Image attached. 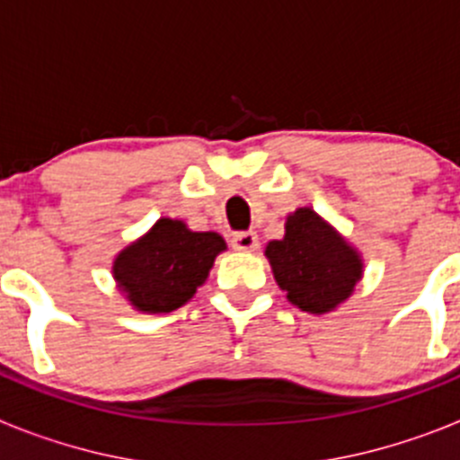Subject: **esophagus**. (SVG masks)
I'll return each mask as SVG.
<instances>
[{"label":"esophagus","instance_id":"obj_1","mask_svg":"<svg viewBox=\"0 0 460 460\" xmlns=\"http://www.w3.org/2000/svg\"><path fill=\"white\" fill-rule=\"evenodd\" d=\"M233 246L237 251H255L258 249V234L255 233H234L233 234Z\"/></svg>","mask_w":460,"mask_h":460}]
</instances>
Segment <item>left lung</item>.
Listing matches in <instances>:
<instances>
[{
    "instance_id": "8db88e82",
    "label": "left lung",
    "mask_w": 460,
    "mask_h": 460,
    "mask_svg": "<svg viewBox=\"0 0 460 460\" xmlns=\"http://www.w3.org/2000/svg\"><path fill=\"white\" fill-rule=\"evenodd\" d=\"M265 255L280 290L308 313L336 308L361 279L357 251L308 207L288 217L286 237L267 243Z\"/></svg>"
}]
</instances>
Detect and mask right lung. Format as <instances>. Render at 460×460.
<instances>
[{
    "mask_svg": "<svg viewBox=\"0 0 460 460\" xmlns=\"http://www.w3.org/2000/svg\"><path fill=\"white\" fill-rule=\"evenodd\" d=\"M226 249L221 234L193 233L181 221L161 218L115 260V279L137 311L170 313L186 304Z\"/></svg>",
    "mask_w": 460,
    "mask_h": 460,
    "instance_id": "1",
    "label": "right lung"
}]
</instances>
